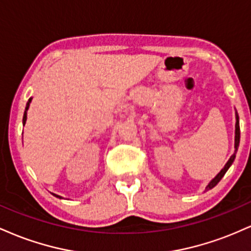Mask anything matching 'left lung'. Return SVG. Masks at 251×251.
Here are the masks:
<instances>
[{"mask_svg":"<svg viewBox=\"0 0 251 251\" xmlns=\"http://www.w3.org/2000/svg\"><path fill=\"white\" fill-rule=\"evenodd\" d=\"M235 114H236V124H235V151H234V153L231 154V157L229 158V160H227L226 165H224V168L222 169L220 172H218L217 176H216L215 178H212V179L209 181L208 185L205 186V191H208V190L212 189V188H214V186L217 185L218 181H220V180L222 179V178H223V176L226 175V172L227 171V170H229V168H230V166L232 165V163H234V160H235L236 152H237L238 146H240V138H241V132H240V120H238V114H237V112H236Z\"/></svg>","mask_w":251,"mask_h":251,"instance_id":"left-lung-1","label":"left lung"}]
</instances>
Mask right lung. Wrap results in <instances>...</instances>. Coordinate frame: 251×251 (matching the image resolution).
<instances>
[{
    "label": "right lung",
    "mask_w": 251,
    "mask_h": 251,
    "mask_svg": "<svg viewBox=\"0 0 251 251\" xmlns=\"http://www.w3.org/2000/svg\"><path fill=\"white\" fill-rule=\"evenodd\" d=\"M31 99H33V98H29V100H28V102H27V105H25V114H24V120H22V124H24V126H25V122H27V111H28V108H29V105H30V102H31ZM54 196H55V197H57V198H60V200H61V196H57V195H55V194H53Z\"/></svg>",
    "instance_id": "add662e5"
}]
</instances>
